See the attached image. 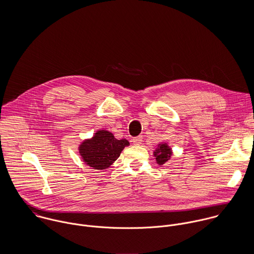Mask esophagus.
<instances>
[{
    "instance_id": "1",
    "label": "esophagus",
    "mask_w": 254,
    "mask_h": 254,
    "mask_svg": "<svg viewBox=\"0 0 254 254\" xmlns=\"http://www.w3.org/2000/svg\"><path fill=\"white\" fill-rule=\"evenodd\" d=\"M142 141H143V137H142V136H138V137L133 138V143H134V145H140Z\"/></svg>"
}]
</instances>
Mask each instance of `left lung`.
Here are the masks:
<instances>
[{
  "mask_svg": "<svg viewBox=\"0 0 254 254\" xmlns=\"http://www.w3.org/2000/svg\"><path fill=\"white\" fill-rule=\"evenodd\" d=\"M171 154H172L171 148L167 145V144H160L158 145V148L154 151V156L158 164H164L165 162H167Z\"/></svg>",
  "mask_w": 254,
  "mask_h": 254,
  "instance_id": "obj_1",
  "label": "left lung"
}]
</instances>
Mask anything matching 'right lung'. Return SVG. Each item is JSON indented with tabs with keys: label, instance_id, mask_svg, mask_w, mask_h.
Listing matches in <instances>:
<instances>
[{
	"label": "right lung",
	"instance_id": "1",
	"mask_svg": "<svg viewBox=\"0 0 254 254\" xmlns=\"http://www.w3.org/2000/svg\"><path fill=\"white\" fill-rule=\"evenodd\" d=\"M126 145H129L127 140H117L109 131L100 130L92 139L80 145L79 152L87 165L102 170L109 167L119 157Z\"/></svg>",
	"mask_w": 254,
	"mask_h": 254
}]
</instances>
